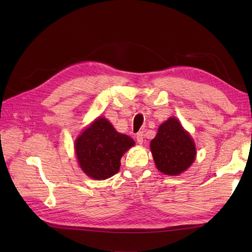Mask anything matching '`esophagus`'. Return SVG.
<instances>
[{"instance_id":"obj_1","label":"esophagus","mask_w":252,"mask_h":252,"mask_svg":"<svg viewBox=\"0 0 252 252\" xmlns=\"http://www.w3.org/2000/svg\"><path fill=\"white\" fill-rule=\"evenodd\" d=\"M135 140H136V142H137L138 144H143V142H144V133H143V132L136 133Z\"/></svg>"}]
</instances>
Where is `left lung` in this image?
Returning <instances> with one entry per match:
<instances>
[{
	"label": "left lung",
	"mask_w": 252,
	"mask_h": 252,
	"mask_svg": "<svg viewBox=\"0 0 252 252\" xmlns=\"http://www.w3.org/2000/svg\"><path fill=\"white\" fill-rule=\"evenodd\" d=\"M151 149L157 169L169 175L183 172L196 156L194 142L175 118H170L159 126Z\"/></svg>",
	"instance_id": "left-lung-1"
}]
</instances>
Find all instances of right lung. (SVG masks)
Returning <instances> with one entry per match:
<instances>
[{"mask_svg":"<svg viewBox=\"0 0 252 252\" xmlns=\"http://www.w3.org/2000/svg\"><path fill=\"white\" fill-rule=\"evenodd\" d=\"M133 145L130 136L118 133L108 120L98 118L78 137L76 153L85 174L105 180L119 171L121 157Z\"/></svg>","mask_w":252,"mask_h":252,"instance_id":"1","label":"right lung"}]
</instances>
